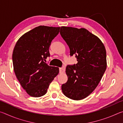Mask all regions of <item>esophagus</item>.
<instances>
[{"label": "esophagus", "mask_w": 123, "mask_h": 123, "mask_svg": "<svg viewBox=\"0 0 123 123\" xmlns=\"http://www.w3.org/2000/svg\"><path fill=\"white\" fill-rule=\"evenodd\" d=\"M59 71L60 73H64V71H65V67H63L60 68L59 69Z\"/></svg>", "instance_id": "1"}]
</instances>
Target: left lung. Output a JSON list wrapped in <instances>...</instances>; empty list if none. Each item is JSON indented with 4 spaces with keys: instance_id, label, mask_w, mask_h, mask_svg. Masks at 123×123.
Instances as JSON below:
<instances>
[{
    "instance_id": "obj_1",
    "label": "left lung",
    "mask_w": 123,
    "mask_h": 123,
    "mask_svg": "<svg viewBox=\"0 0 123 123\" xmlns=\"http://www.w3.org/2000/svg\"><path fill=\"white\" fill-rule=\"evenodd\" d=\"M60 35L75 56L78 63L66 69L68 81L62 85L64 95L80 100L91 94L100 81L107 67L106 52L101 41L84 28L61 26Z\"/></svg>"
}]
</instances>
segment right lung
I'll list each match as a JSON object with an SVG mask.
<instances>
[{
	"label": "right lung",
	"instance_id": "1",
	"mask_svg": "<svg viewBox=\"0 0 123 123\" xmlns=\"http://www.w3.org/2000/svg\"><path fill=\"white\" fill-rule=\"evenodd\" d=\"M60 27L40 25L26 32L18 39L12 54L14 73L26 92L31 97L46 94L58 67L45 63L49 57V48L59 34Z\"/></svg>",
	"mask_w": 123,
	"mask_h": 123
}]
</instances>
